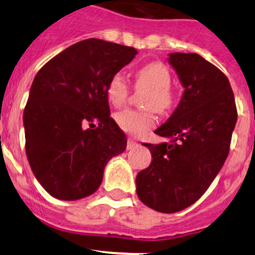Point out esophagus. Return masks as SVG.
Instances as JSON below:
<instances>
[{
  "label": "esophagus",
  "instance_id": "esophagus-1",
  "mask_svg": "<svg viewBox=\"0 0 255 255\" xmlns=\"http://www.w3.org/2000/svg\"><path fill=\"white\" fill-rule=\"evenodd\" d=\"M136 145H138V143H136L134 139H131V138L128 139V144H126V148H128V149H132V148H135Z\"/></svg>",
  "mask_w": 255,
  "mask_h": 255
}]
</instances>
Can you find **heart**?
<instances>
[{
	"label": "heart",
	"instance_id": "obj_1",
	"mask_svg": "<svg viewBox=\"0 0 255 255\" xmlns=\"http://www.w3.org/2000/svg\"><path fill=\"white\" fill-rule=\"evenodd\" d=\"M170 84V71L161 62H149L135 71V87L148 91L144 94V107H153L157 111L168 110L173 102ZM129 91V84L121 73L112 75L106 88L108 101L115 107H120L126 102ZM115 120L121 129L132 135L144 134L155 124L153 110L138 111L128 108L117 112Z\"/></svg>",
	"mask_w": 255,
	"mask_h": 255
}]
</instances>
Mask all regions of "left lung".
<instances>
[{
	"label": "left lung",
	"mask_w": 255,
	"mask_h": 255,
	"mask_svg": "<svg viewBox=\"0 0 255 255\" xmlns=\"http://www.w3.org/2000/svg\"><path fill=\"white\" fill-rule=\"evenodd\" d=\"M184 93L155 134L168 141L144 145L149 167L136 176V194L145 206L175 213L206 193L227 158L238 112L233 89L220 69L198 53H170Z\"/></svg>",
	"instance_id": "left-lung-1"
}]
</instances>
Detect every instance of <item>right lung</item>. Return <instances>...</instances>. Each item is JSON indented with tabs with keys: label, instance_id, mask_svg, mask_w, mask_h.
I'll list each match as a JSON object with an SVG mask.
<instances>
[{
	"label": "right lung",
	"instance_id": "right-lung-1",
	"mask_svg": "<svg viewBox=\"0 0 255 255\" xmlns=\"http://www.w3.org/2000/svg\"><path fill=\"white\" fill-rule=\"evenodd\" d=\"M136 53L91 38L58 53L35 75L22 117L25 150L35 179L53 198L93 194L107 162L126 149L125 132L110 117L106 88Z\"/></svg>",
	"mask_w": 255,
	"mask_h": 255
}]
</instances>
